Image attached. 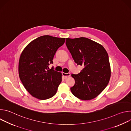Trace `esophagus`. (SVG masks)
<instances>
[{"instance_id":"1","label":"esophagus","mask_w":131,"mask_h":131,"mask_svg":"<svg viewBox=\"0 0 131 131\" xmlns=\"http://www.w3.org/2000/svg\"><path fill=\"white\" fill-rule=\"evenodd\" d=\"M63 76L64 77L65 79H66L67 77H69L70 76V73H65V72H63L62 73Z\"/></svg>"}]
</instances>
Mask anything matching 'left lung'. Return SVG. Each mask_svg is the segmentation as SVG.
<instances>
[{
	"instance_id": "1",
	"label": "left lung",
	"mask_w": 131,
	"mask_h": 131,
	"mask_svg": "<svg viewBox=\"0 0 131 131\" xmlns=\"http://www.w3.org/2000/svg\"><path fill=\"white\" fill-rule=\"evenodd\" d=\"M66 45L74 62L84 67L78 74H71L75 80L70 88L72 94L84 101L95 98L105 89L110 78L107 51L101 45L85 37L66 38Z\"/></svg>"
}]
</instances>
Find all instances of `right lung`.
<instances>
[{"label": "right lung", "instance_id": "1", "mask_svg": "<svg viewBox=\"0 0 131 131\" xmlns=\"http://www.w3.org/2000/svg\"><path fill=\"white\" fill-rule=\"evenodd\" d=\"M65 38L49 35L40 36L30 42L22 51L18 63V74L26 90L34 97L49 99L57 93L62 81V73L49 69L57 50Z\"/></svg>", "mask_w": 131, "mask_h": 131}]
</instances>
